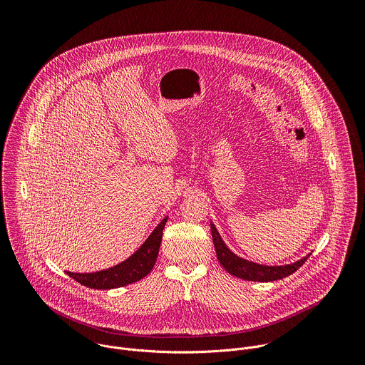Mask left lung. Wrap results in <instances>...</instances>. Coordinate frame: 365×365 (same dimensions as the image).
Instances as JSON below:
<instances>
[{
	"mask_svg": "<svg viewBox=\"0 0 365 365\" xmlns=\"http://www.w3.org/2000/svg\"><path fill=\"white\" fill-rule=\"evenodd\" d=\"M211 232H212V241L215 245L217 257L221 266L232 276L244 279V280H251V282H274L280 280L283 277H287L293 274L299 267L304 264L306 259L309 258L310 254L306 257L300 258L299 262L286 264V266H262L257 263H251L248 259H244L238 255H235L222 241L221 235L218 234L215 225L211 222Z\"/></svg>",
	"mask_w": 365,
	"mask_h": 365,
	"instance_id": "left-lung-1",
	"label": "left lung"
}]
</instances>
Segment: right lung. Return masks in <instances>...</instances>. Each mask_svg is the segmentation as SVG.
Returning a JSON list of instances; mask_svg holds the SVG:
<instances>
[{"label": "right lung", "mask_w": 365, "mask_h": 365, "mask_svg": "<svg viewBox=\"0 0 365 365\" xmlns=\"http://www.w3.org/2000/svg\"><path fill=\"white\" fill-rule=\"evenodd\" d=\"M166 222L168 217L151 232L145 242L130 258H127L125 262L120 263L118 266L96 273L81 274L66 272V274L75 279L78 283L91 289H117L141 280L151 272L155 259H158Z\"/></svg>", "instance_id": "obj_1"}]
</instances>
